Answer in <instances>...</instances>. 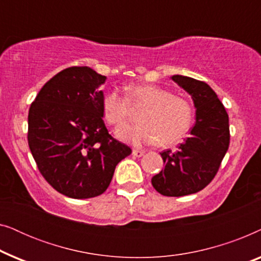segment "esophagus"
I'll return each instance as SVG.
<instances>
[{"label":"esophagus","mask_w":261,"mask_h":261,"mask_svg":"<svg viewBox=\"0 0 261 261\" xmlns=\"http://www.w3.org/2000/svg\"><path fill=\"white\" fill-rule=\"evenodd\" d=\"M133 155L134 156H138V158H140V156H142L145 154V151H141V149H133Z\"/></svg>","instance_id":"esophagus-1"}]
</instances>
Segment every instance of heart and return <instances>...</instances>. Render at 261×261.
<instances>
[{
    "label": "heart",
    "instance_id": "heart-1",
    "mask_svg": "<svg viewBox=\"0 0 261 261\" xmlns=\"http://www.w3.org/2000/svg\"><path fill=\"white\" fill-rule=\"evenodd\" d=\"M126 91L128 97L119 90H110L102 101L103 115L113 126H121L129 119L132 106L145 108L139 115L140 123L117 128L116 137L121 140L134 145L158 141L170 146L180 141L190 129L194 109L187 98L151 84L133 85Z\"/></svg>",
    "mask_w": 261,
    "mask_h": 261
}]
</instances>
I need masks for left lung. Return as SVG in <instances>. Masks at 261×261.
I'll list each match as a JSON object with an SVG mask.
<instances>
[{"label":"left lung","mask_w":261,"mask_h":261,"mask_svg":"<svg viewBox=\"0 0 261 261\" xmlns=\"http://www.w3.org/2000/svg\"><path fill=\"white\" fill-rule=\"evenodd\" d=\"M171 80L191 96L196 122L176 152L160 153L165 167L152 178V185L164 196L180 197L201 191L215 177L229 147V119L215 91L204 82L180 74Z\"/></svg>","instance_id":"1"}]
</instances>
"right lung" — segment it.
I'll return each instance as SVG.
<instances>
[{
	"instance_id": "add662e5",
	"label": "right lung",
	"mask_w": 261,
	"mask_h": 261,
	"mask_svg": "<svg viewBox=\"0 0 261 261\" xmlns=\"http://www.w3.org/2000/svg\"><path fill=\"white\" fill-rule=\"evenodd\" d=\"M102 76L72 66L52 77L28 113V145L47 183L71 198L103 194L117 164L132 153L103 121Z\"/></svg>"
}]
</instances>
